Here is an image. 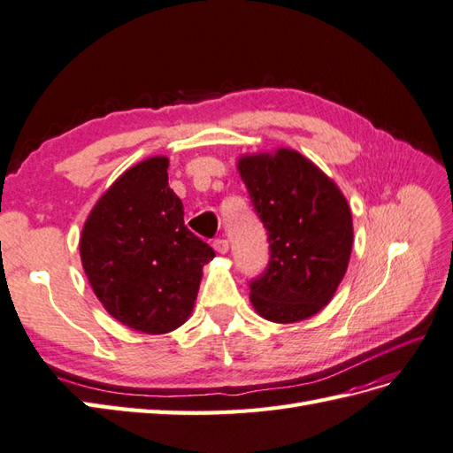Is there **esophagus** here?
<instances>
[{
	"mask_svg": "<svg viewBox=\"0 0 453 453\" xmlns=\"http://www.w3.org/2000/svg\"><path fill=\"white\" fill-rule=\"evenodd\" d=\"M214 249L218 250V252H222V255H224V252H227L229 250V241L227 239H222V237H219V239H214Z\"/></svg>",
	"mask_w": 453,
	"mask_h": 453,
	"instance_id": "34e87169",
	"label": "esophagus"
}]
</instances>
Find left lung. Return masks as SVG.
Instances as JSON below:
<instances>
[{"instance_id":"left-lung-1","label":"left lung","mask_w":453,"mask_h":453,"mask_svg":"<svg viewBox=\"0 0 453 453\" xmlns=\"http://www.w3.org/2000/svg\"><path fill=\"white\" fill-rule=\"evenodd\" d=\"M270 258L252 278L250 303L272 322H297L330 303L353 247L351 210L317 165L296 150L239 160Z\"/></svg>"}]
</instances>
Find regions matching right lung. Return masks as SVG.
Returning <instances> with one entry per match:
<instances>
[{
    "mask_svg": "<svg viewBox=\"0 0 453 453\" xmlns=\"http://www.w3.org/2000/svg\"><path fill=\"white\" fill-rule=\"evenodd\" d=\"M167 157L136 164L94 206L81 237L90 286L113 319L165 334L193 311L203 266L216 255L183 222Z\"/></svg>",
    "mask_w": 453,
    "mask_h": 453,
    "instance_id": "1",
    "label": "right lung"
}]
</instances>
